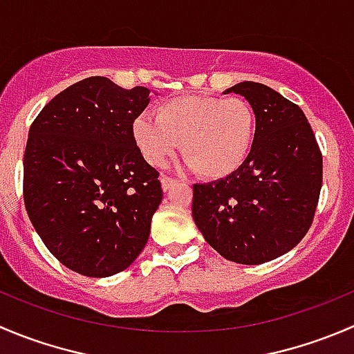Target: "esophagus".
<instances>
[{
    "instance_id": "34e87169",
    "label": "esophagus",
    "mask_w": 354,
    "mask_h": 354,
    "mask_svg": "<svg viewBox=\"0 0 354 354\" xmlns=\"http://www.w3.org/2000/svg\"><path fill=\"white\" fill-rule=\"evenodd\" d=\"M160 185H162V190L167 192L171 187H174V185H176V181L169 176H160Z\"/></svg>"
}]
</instances>
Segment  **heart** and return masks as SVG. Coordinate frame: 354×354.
Here are the masks:
<instances>
[{"instance_id": "b5f03b06", "label": "heart", "mask_w": 354, "mask_h": 354, "mask_svg": "<svg viewBox=\"0 0 354 354\" xmlns=\"http://www.w3.org/2000/svg\"><path fill=\"white\" fill-rule=\"evenodd\" d=\"M133 138L143 159L164 166L180 150L187 167L221 180L242 167L256 138V114L240 97L187 95L162 102L157 118L140 114Z\"/></svg>"}]
</instances>
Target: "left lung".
<instances>
[{
	"label": "left lung",
	"instance_id": "1",
	"mask_svg": "<svg viewBox=\"0 0 354 354\" xmlns=\"http://www.w3.org/2000/svg\"><path fill=\"white\" fill-rule=\"evenodd\" d=\"M256 114L252 150L239 171L194 185L192 216L205 242L240 264L272 261L310 230L322 190V152L304 112L254 81L232 86Z\"/></svg>",
	"mask_w": 354,
	"mask_h": 354
}]
</instances>
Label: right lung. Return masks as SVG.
I'll return each mask as SVG.
<instances>
[{"mask_svg":"<svg viewBox=\"0 0 354 354\" xmlns=\"http://www.w3.org/2000/svg\"><path fill=\"white\" fill-rule=\"evenodd\" d=\"M152 91L82 79L34 119L24 153V202L44 245L93 279L140 256L162 201L159 173L143 159L133 122Z\"/></svg>","mask_w":354,"mask_h":354,"instance_id":"1","label":"right lung"}]
</instances>
